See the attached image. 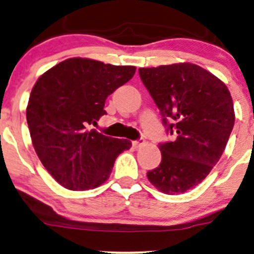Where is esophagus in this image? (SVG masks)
Returning a JSON list of instances; mask_svg holds the SVG:
<instances>
[{"mask_svg":"<svg viewBox=\"0 0 254 254\" xmlns=\"http://www.w3.org/2000/svg\"><path fill=\"white\" fill-rule=\"evenodd\" d=\"M143 145H145V140L143 139H139V140H135V141H132V146H134L135 148H140Z\"/></svg>","mask_w":254,"mask_h":254,"instance_id":"esophagus-1","label":"esophagus"}]
</instances>
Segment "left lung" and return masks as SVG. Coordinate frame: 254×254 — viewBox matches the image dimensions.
<instances>
[{"mask_svg": "<svg viewBox=\"0 0 254 254\" xmlns=\"http://www.w3.org/2000/svg\"><path fill=\"white\" fill-rule=\"evenodd\" d=\"M139 73L173 136L160 143L162 160L147 178L162 193H184L206 178L226 147L235 124L231 94L194 64L141 67Z\"/></svg>", "mask_w": 254, "mask_h": 254, "instance_id": "obj_1", "label": "left lung"}]
</instances>
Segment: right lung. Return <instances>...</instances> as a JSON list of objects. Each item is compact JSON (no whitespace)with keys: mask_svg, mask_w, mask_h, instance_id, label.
<instances>
[{"mask_svg":"<svg viewBox=\"0 0 254 254\" xmlns=\"http://www.w3.org/2000/svg\"><path fill=\"white\" fill-rule=\"evenodd\" d=\"M135 70L72 58L35 82L27 107L30 137L43 166L66 189L88 190L103 184L115 158L131 147L129 140L87 127L107 114V97L130 81Z\"/></svg>","mask_w":254,"mask_h":254,"instance_id":"obj_1","label":"right lung"}]
</instances>
